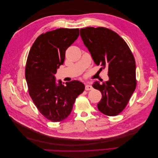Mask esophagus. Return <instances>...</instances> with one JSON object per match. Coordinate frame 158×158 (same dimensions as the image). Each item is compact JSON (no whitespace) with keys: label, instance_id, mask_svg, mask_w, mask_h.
<instances>
[{"label":"esophagus","instance_id":"34e87169","mask_svg":"<svg viewBox=\"0 0 158 158\" xmlns=\"http://www.w3.org/2000/svg\"><path fill=\"white\" fill-rule=\"evenodd\" d=\"M85 90H92L93 89V87L89 84H85Z\"/></svg>","mask_w":158,"mask_h":158}]
</instances>
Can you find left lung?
<instances>
[{"instance_id": "8db88e82", "label": "left lung", "mask_w": 158, "mask_h": 158, "mask_svg": "<svg viewBox=\"0 0 158 158\" xmlns=\"http://www.w3.org/2000/svg\"><path fill=\"white\" fill-rule=\"evenodd\" d=\"M81 38L94 63L108 69L109 80L92 86L102 94L100 112L116 116L125 109L136 86V64L132 52L121 37L106 27H88L80 30Z\"/></svg>"}]
</instances>
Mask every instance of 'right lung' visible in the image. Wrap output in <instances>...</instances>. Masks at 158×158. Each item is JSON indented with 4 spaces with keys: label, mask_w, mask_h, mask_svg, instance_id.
Masks as SVG:
<instances>
[{
    "label": "right lung",
    "mask_w": 158,
    "mask_h": 158,
    "mask_svg": "<svg viewBox=\"0 0 158 158\" xmlns=\"http://www.w3.org/2000/svg\"><path fill=\"white\" fill-rule=\"evenodd\" d=\"M79 36V29L59 28L42 33L27 56L25 76L35 106L46 118L60 122L67 118L75 100L85 89L78 80L56 82L55 74L64 63L65 51Z\"/></svg>",
    "instance_id": "1"
}]
</instances>
